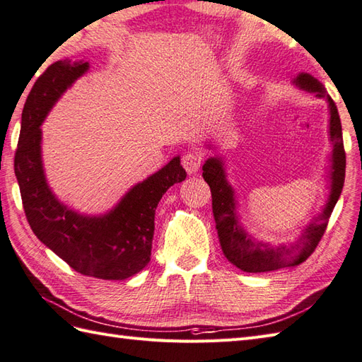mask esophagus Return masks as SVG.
Here are the masks:
<instances>
[{
	"mask_svg": "<svg viewBox=\"0 0 362 362\" xmlns=\"http://www.w3.org/2000/svg\"><path fill=\"white\" fill-rule=\"evenodd\" d=\"M202 165V156L199 152H188L182 157V166L188 174H196Z\"/></svg>",
	"mask_w": 362,
	"mask_h": 362,
	"instance_id": "esophagus-1",
	"label": "esophagus"
}]
</instances>
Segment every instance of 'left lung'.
<instances>
[{
	"mask_svg": "<svg viewBox=\"0 0 362 362\" xmlns=\"http://www.w3.org/2000/svg\"><path fill=\"white\" fill-rule=\"evenodd\" d=\"M294 83L298 88L316 93L319 98H327L329 107V140L333 143L332 191H329L328 202L324 211L317 218H314L310 226H306L302 238H298L289 247L288 245L271 247L269 244L253 240L238 222L235 194L226 179L222 160L219 157H211L202 166V175L211 189L213 216L214 222H216L222 252L230 263L244 272H269L303 263L316 250L319 241L325 233L328 219L332 216L337 199L342 193L345 180V151L337 107L333 99L325 93L324 86L317 79H314L311 74L300 73L294 79Z\"/></svg>",
	"mask_w": 362,
	"mask_h": 362,
	"instance_id": "left-lung-1",
	"label": "left lung"
}]
</instances>
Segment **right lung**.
<instances>
[{"mask_svg":"<svg viewBox=\"0 0 362 362\" xmlns=\"http://www.w3.org/2000/svg\"><path fill=\"white\" fill-rule=\"evenodd\" d=\"M87 70L88 62L59 60L35 81L23 109L13 168L26 219L38 240L76 272L124 280L149 263L157 205L187 173L180 157H174L104 216H86L57 201L45 179L40 126L60 95Z\"/></svg>","mask_w":362,"mask_h":362,"instance_id":"right-lung-1","label":"right lung"}]
</instances>
